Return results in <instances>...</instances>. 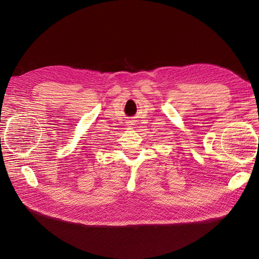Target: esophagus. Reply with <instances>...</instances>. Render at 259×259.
<instances>
[{"mask_svg":"<svg viewBox=\"0 0 259 259\" xmlns=\"http://www.w3.org/2000/svg\"><path fill=\"white\" fill-rule=\"evenodd\" d=\"M127 125H128V126H130V127H132V125H133V123H130V124H127Z\"/></svg>","mask_w":259,"mask_h":259,"instance_id":"1","label":"esophagus"}]
</instances>
